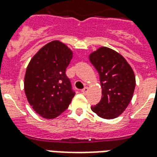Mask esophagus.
Listing matches in <instances>:
<instances>
[{"label":"esophagus","mask_w":157,"mask_h":157,"mask_svg":"<svg viewBox=\"0 0 157 157\" xmlns=\"http://www.w3.org/2000/svg\"><path fill=\"white\" fill-rule=\"evenodd\" d=\"M87 92H88V87H86H86H84V88L82 90V92L83 93V94H86V93Z\"/></svg>","instance_id":"esophagus-1"}]
</instances>
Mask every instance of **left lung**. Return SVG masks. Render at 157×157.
<instances>
[{"mask_svg":"<svg viewBox=\"0 0 157 157\" xmlns=\"http://www.w3.org/2000/svg\"><path fill=\"white\" fill-rule=\"evenodd\" d=\"M99 74L101 101L92 110L106 119L117 118L130 102L135 87V73L123 56L113 49L101 47L89 55Z\"/></svg>","mask_w":157,"mask_h":157,"instance_id":"8db88e82","label":"left lung"}]
</instances>
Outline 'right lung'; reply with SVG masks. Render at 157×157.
<instances>
[{
	"instance_id": "add662e5",
	"label": "right lung",
	"mask_w": 157,
	"mask_h": 157,
	"mask_svg": "<svg viewBox=\"0 0 157 157\" xmlns=\"http://www.w3.org/2000/svg\"><path fill=\"white\" fill-rule=\"evenodd\" d=\"M73 53L63 43L52 41L29 62L24 91L29 104L44 118H55L67 109L75 96L65 70Z\"/></svg>"
}]
</instances>
